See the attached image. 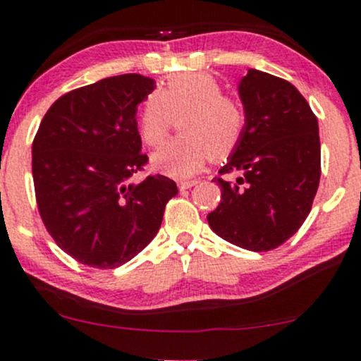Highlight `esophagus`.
I'll use <instances>...</instances> for the list:
<instances>
[{
    "mask_svg": "<svg viewBox=\"0 0 361 361\" xmlns=\"http://www.w3.org/2000/svg\"><path fill=\"white\" fill-rule=\"evenodd\" d=\"M197 183H199V180H181L180 183H178V187H180V190H188L195 187Z\"/></svg>",
    "mask_w": 361,
    "mask_h": 361,
    "instance_id": "34e87169",
    "label": "esophagus"
}]
</instances>
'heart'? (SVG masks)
Here are the masks:
<instances>
[{
	"label": "heart",
	"instance_id": "1",
	"mask_svg": "<svg viewBox=\"0 0 361 361\" xmlns=\"http://www.w3.org/2000/svg\"><path fill=\"white\" fill-rule=\"evenodd\" d=\"M181 118L183 137L152 156L154 168L176 178L200 171L207 161L226 159L243 138L247 113L238 99L226 96L209 73H181L169 78L159 92L145 97L138 116V135L147 147L164 144L174 118Z\"/></svg>",
	"mask_w": 361,
	"mask_h": 361
}]
</instances>
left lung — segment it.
Listing matches in <instances>:
<instances>
[{"instance_id":"8db88e82","label":"left lung","mask_w":361,"mask_h":361,"mask_svg":"<svg viewBox=\"0 0 361 361\" xmlns=\"http://www.w3.org/2000/svg\"><path fill=\"white\" fill-rule=\"evenodd\" d=\"M247 128L214 178L221 204L207 216L216 235L236 247L269 252L290 240L310 214L320 181L319 123L288 80L248 70L240 82ZM241 172L236 182L223 178Z\"/></svg>"}]
</instances>
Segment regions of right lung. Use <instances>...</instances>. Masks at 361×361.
I'll list each match as a JSON object with an SVG mask.
<instances>
[{"mask_svg": "<svg viewBox=\"0 0 361 361\" xmlns=\"http://www.w3.org/2000/svg\"><path fill=\"white\" fill-rule=\"evenodd\" d=\"M156 87L138 73L116 75L53 102L32 144V176L47 233L77 262L114 269L159 231L173 180L154 174L133 183L142 154L137 106Z\"/></svg>", "mask_w": 361, "mask_h": 361, "instance_id": "right-lung-1", "label": "right lung"}]
</instances>
